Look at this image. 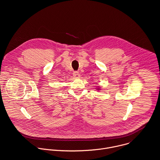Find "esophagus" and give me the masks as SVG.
Listing matches in <instances>:
<instances>
[{
	"label": "esophagus",
	"instance_id": "esophagus-1",
	"mask_svg": "<svg viewBox=\"0 0 160 160\" xmlns=\"http://www.w3.org/2000/svg\"><path fill=\"white\" fill-rule=\"evenodd\" d=\"M80 76V74H79V73L78 72H73V77L75 78H79Z\"/></svg>",
	"mask_w": 160,
	"mask_h": 160
}]
</instances>
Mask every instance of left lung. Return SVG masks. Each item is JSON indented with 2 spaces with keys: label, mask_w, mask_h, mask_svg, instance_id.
Returning a JSON list of instances; mask_svg holds the SVG:
<instances>
[{
  "label": "left lung",
  "mask_w": 160,
  "mask_h": 160,
  "mask_svg": "<svg viewBox=\"0 0 160 160\" xmlns=\"http://www.w3.org/2000/svg\"><path fill=\"white\" fill-rule=\"evenodd\" d=\"M98 89H99V88H98Z\"/></svg>",
  "instance_id": "1"
}]
</instances>
